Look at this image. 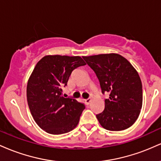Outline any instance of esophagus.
Listing matches in <instances>:
<instances>
[{"label": "esophagus", "instance_id": "obj_1", "mask_svg": "<svg viewBox=\"0 0 161 161\" xmlns=\"http://www.w3.org/2000/svg\"><path fill=\"white\" fill-rule=\"evenodd\" d=\"M92 99L91 98H87V99H85V102H86V104H89V103L91 102Z\"/></svg>", "mask_w": 161, "mask_h": 161}]
</instances>
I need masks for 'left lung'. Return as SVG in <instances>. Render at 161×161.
<instances>
[{
  "mask_svg": "<svg viewBox=\"0 0 161 161\" xmlns=\"http://www.w3.org/2000/svg\"><path fill=\"white\" fill-rule=\"evenodd\" d=\"M95 71L104 100V110L97 114L101 126L110 131L129 128L137 120L142 107V85L137 70L119 53L82 57Z\"/></svg>",
  "mask_w": 161,
  "mask_h": 161,
  "instance_id": "1",
  "label": "left lung"
}]
</instances>
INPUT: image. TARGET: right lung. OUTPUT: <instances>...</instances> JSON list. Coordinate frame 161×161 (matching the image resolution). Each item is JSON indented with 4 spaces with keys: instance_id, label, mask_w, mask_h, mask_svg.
I'll return each instance as SVG.
<instances>
[{
    "instance_id": "add662e5",
    "label": "right lung",
    "mask_w": 161,
    "mask_h": 161,
    "mask_svg": "<svg viewBox=\"0 0 161 161\" xmlns=\"http://www.w3.org/2000/svg\"><path fill=\"white\" fill-rule=\"evenodd\" d=\"M79 56L46 55L37 63L27 83L29 110L38 126L46 132L60 135L78 125L85 106L61 95L75 68L86 65Z\"/></svg>"
}]
</instances>
